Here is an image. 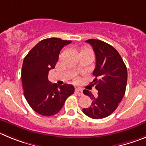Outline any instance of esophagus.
I'll use <instances>...</instances> for the list:
<instances>
[{"label":"esophagus","mask_w":146,"mask_h":146,"mask_svg":"<svg viewBox=\"0 0 146 146\" xmlns=\"http://www.w3.org/2000/svg\"><path fill=\"white\" fill-rule=\"evenodd\" d=\"M75 92H76V94H78V96H82L83 95L82 89H79V88H76V90H75Z\"/></svg>","instance_id":"1"}]
</instances>
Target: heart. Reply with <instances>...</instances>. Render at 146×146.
<instances>
[{"instance_id": "heart-1", "label": "heart", "mask_w": 146, "mask_h": 146, "mask_svg": "<svg viewBox=\"0 0 146 146\" xmlns=\"http://www.w3.org/2000/svg\"><path fill=\"white\" fill-rule=\"evenodd\" d=\"M79 55L80 56H81V55H86V56H90V57H92L93 52L89 47L84 46H83L82 48L80 49ZM78 70H80V69L78 68H77V71H78Z\"/></svg>"}]
</instances>
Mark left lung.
Segmentation results:
<instances>
[{"mask_svg": "<svg viewBox=\"0 0 146 146\" xmlns=\"http://www.w3.org/2000/svg\"><path fill=\"white\" fill-rule=\"evenodd\" d=\"M92 46L96 56V65L93 71L94 79L91 82L98 91L94 97L89 90L83 92L92 100L91 106L83 108V113L94 119H100L111 115L117 108L126 91L127 70L119 52L102 40H86Z\"/></svg>", "mask_w": 146, "mask_h": 146, "instance_id": "1", "label": "left lung"}]
</instances>
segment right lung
<instances>
[{
  "mask_svg": "<svg viewBox=\"0 0 146 146\" xmlns=\"http://www.w3.org/2000/svg\"><path fill=\"white\" fill-rule=\"evenodd\" d=\"M71 42L58 38L44 39L25 57L21 73L25 98L40 115L51 116L57 113L67 98L74 93L73 85L52 84L48 79V72L54 68L61 49Z\"/></svg>",
  "mask_w": 146,
  "mask_h": 146,
  "instance_id": "right-lung-1",
  "label": "right lung"
}]
</instances>
